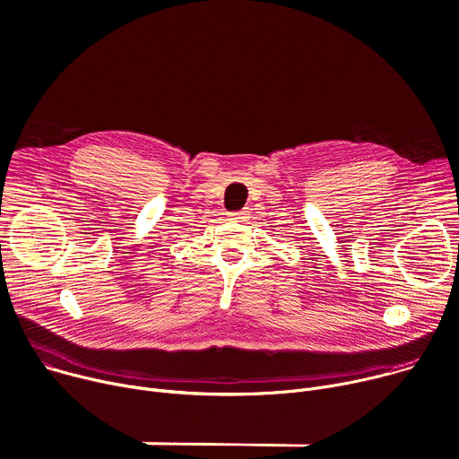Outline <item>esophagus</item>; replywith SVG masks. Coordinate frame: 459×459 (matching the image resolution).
Instances as JSON below:
<instances>
[{"label":"esophagus","instance_id":"esophagus-1","mask_svg":"<svg viewBox=\"0 0 459 459\" xmlns=\"http://www.w3.org/2000/svg\"><path fill=\"white\" fill-rule=\"evenodd\" d=\"M229 218L236 220V221H245L251 218V212H248V208H243V211H239V212H229Z\"/></svg>","mask_w":459,"mask_h":459}]
</instances>
